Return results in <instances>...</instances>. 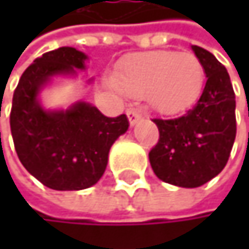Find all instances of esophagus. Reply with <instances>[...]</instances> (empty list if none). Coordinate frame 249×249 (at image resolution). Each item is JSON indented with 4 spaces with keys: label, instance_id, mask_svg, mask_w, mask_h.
Masks as SVG:
<instances>
[{
    "label": "esophagus",
    "instance_id": "obj_1",
    "mask_svg": "<svg viewBox=\"0 0 249 249\" xmlns=\"http://www.w3.org/2000/svg\"><path fill=\"white\" fill-rule=\"evenodd\" d=\"M126 117H128L129 125H131V126H134V125L140 121V118H141V111H140V109H137V108L128 109V111H126Z\"/></svg>",
    "mask_w": 249,
    "mask_h": 249
}]
</instances>
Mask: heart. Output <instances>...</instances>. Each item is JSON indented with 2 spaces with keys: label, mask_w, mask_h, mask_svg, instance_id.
Returning a JSON list of instances; mask_svg holds the SVG:
<instances>
[{
  "label": "heart",
  "mask_w": 249,
  "mask_h": 249,
  "mask_svg": "<svg viewBox=\"0 0 249 249\" xmlns=\"http://www.w3.org/2000/svg\"><path fill=\"white\" fill-rule=\"evenodd\" d=\"M205 80L202 62L193 53L150 52L124 57L112 72L114 86L128 96L145 95L161 114H176L199 96Z\"/></svg>",
  "instance_id": "1"
}]
</instances>
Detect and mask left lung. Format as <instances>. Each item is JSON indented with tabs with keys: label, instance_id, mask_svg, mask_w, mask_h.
I'll return each instance as SVG.
<instances>
[{
	"label": "left lung",
	"instance_id": "left-lung-1",
	"mask_svg": "<svg viewBox=\"0 0 249 249\" xmlns=\"http://www.w3.org/2000/svg\"><path fill=\"white\" fill-rule=\"evenodd\" d=\"M206 83L181 117L154 120L160 140L148 159L156 176L178 187H199L224 170L235 135V93L225 66L208 50L192 46Z\"/></svg>",
	"mask_w": 249,
	"mask_h": 249
}]
</instances>
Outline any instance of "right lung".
Here are the masks:
<instances>
[{
	"label": "right lung",
	"mask_w": 249,
	"mask_h": 249,
	"mask_svg": "<svg viewBox=\"0 0 249 249\" xmlns=\"http://www.w3.org/2000/svg\"><path fill=\"white\" fill-rule=\"evenodd\" d=\"M88 59L69 46L44 53L25 69L13 96L10 125L17 156L28 173L53 190L96 184L112 144L129 126L125 115L108 118L85 101L66 109L43 105L41 92L59 77L77 79Z\"/></svg>",
	"instance_id": "right-lung-1"
}]
</instances>
